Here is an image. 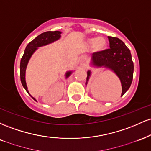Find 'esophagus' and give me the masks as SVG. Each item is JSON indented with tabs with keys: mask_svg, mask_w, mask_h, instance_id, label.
<instances>
[{
	"mask_svg": "<svg viewBox=\"0 0 151 151\" xmlns=\"http://www.w3.org/2000/svg\"><path fill=\"white\" fill-rule=\"evenodd\" d=\"M83 58H82V57H81V59H80V62H79V64H80V66H82V67H84V66L85 65V62H84V60H83Z\"/></svg>",
	"mask_w": 151,
	"mask_h": 151,
	"instance_id": "esophagus-1",
	"label": "esophagus"
}]
</instances>
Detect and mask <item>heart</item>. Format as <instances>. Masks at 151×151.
I'll return each instance as SVG.
<instances>
[{"mask_svg": "<svg viewBox=\"0 0 151 151\" xmlns=\"http://www.w3.org/2000/svg\"><path fill=\"white\" fill-rule=\"evenodd\" d=\"M88 43L92 45L93 49L96 52H100L104 50L106 47V40L104 37H98L96 38H89L87 40Z\"/></svg>", "mask_w": 151, "mask_h": 151, "instance_id": "1", "label": "heart"}]
</instances>
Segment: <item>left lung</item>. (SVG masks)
<instances>
[{
	"instance_id": "obj_1",
	"label": "left lung",
	"mask_w": 151,
	"mask_h": 151,
	"mask_svg": "<svg viewBox=\"0 0 151 151\" xmlns=\"http://www.w3.org/2000/svg\"><path fill=\"white\" fill-rule=\"evenodd\" d=\"M109 49L93 53L91 64L94 67L110 69L120 79L122 86L121 96L131 86L133 77V62L130 50L119 38L108 36ZM91 76L87 72L86 84Z\"/></svg>"
}]
</instances>
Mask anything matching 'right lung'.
<instances>
[{
	"label": "right lung",
	"instance_id": "right-lung-1",
	"mask_svg": "<svg viewBox=\"0 0 151 151\" xmlns=\"http://www.w3.org/2000/svg\"><path fill=\"white\" fill-rule=\"evenodd\" d=\"M61 32L60 31H47V32H43V33L37 36L33 40L31 41L30 42L28 43L27 47H26L25 52H24L23 55H22L21 60H20V81H21L22 85L25 88L27 93L30 94L28 90H27V84L25 81V71L26 67H27V63L35 50L37 49V47L41 46L46 45L50 44L55 41L58 40L61 37ZM72 71L66 72V78L70 77V75L72 74ZM31 96V95H30ZM35 101L36 99L34 97L31 96Z\"/></svg>",
	"mask_w": 151,
	"mask_h": 151
}]
</instances>
